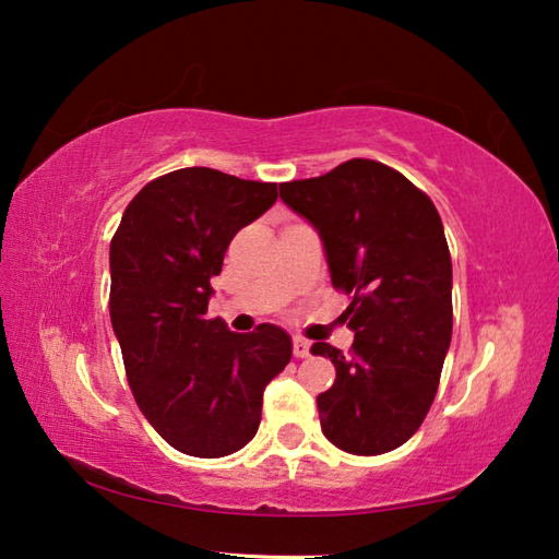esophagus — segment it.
<instances>
[{"label":"esophagus","mask_w":559,"mask_h":559,"mask_svg":"<svg viewBox=\"0 0 559 559\" xmlns=\"http://www.w3.org/2000/svg\"><path fill=\"white\" fill-rule=\"evenodd\" d=\"M310 350H312V343H310V341L295 336V341H293L295 358H307V355H310Z\"/></svg>","instance_id":"esophagus-1"}]
</instances>
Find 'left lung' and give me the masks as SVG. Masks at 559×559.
<instances>
[{"label": "left lung", "instance_id": "8db88e82", "mask_svg": "<svg viewBox=\"0 0 559 559\" xmlns=\"http://www.w3.org/2000/svg\"><path fill=\"white\" fill-rule=\"evenodd\" d=\"M283 204L322 237L334 288L355 334L346 358L329 343L336 382L317 396L331 444L384 454L430 411L451 343V257L430 197L377 160L353 158L322 177L281 185Z\"/></svg>", "mask_w": 559, "mask_h": 559}]
</instances>
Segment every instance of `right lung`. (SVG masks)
Returning a JSON list of instances; mask_svg holds the SVG:
<instances>
[{"mask_svg": "<svg viewBox=\"0 0 559 559\" xmlns=\"http://www.w3.org/2000/svg\"><path fill=\"white\" fill-rule=\"evenodd\" d=\"M276 199L273 182L182 168L141 189L110 242V319L129 386L153 430L182 454L242 449L259 430L266 384L290 362L281 326L235 334L206 319L225 249Z\"/></svg>", "mask_w": 559, "mask_h": 559, "instance_id": "add662e5", "label": "right lung"}]
</instances>
